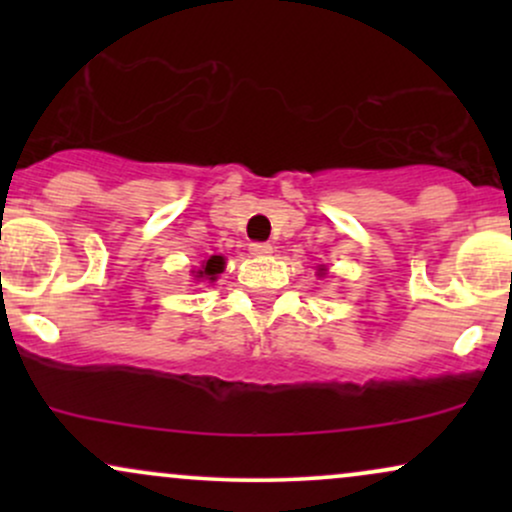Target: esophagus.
I'll return each instance as SVG.
<instances>
[{
  "label": "esophagus",
  "instance_id": "34e87169",
  "mask_svg": "<svg viewBox=\"0 0 512 512\" xmlns=\"http://www.w3.org/2000/svg\"><path fill=\"white\" fill-rule=\"evenodd\" d=\"M250 252H252V255H255V257H264V255H272L274 248H272V245H269V243H252V245H250Z\"/></svg>",
  "mask_w": 512,
  "mask_h": 512
}]
</instances>
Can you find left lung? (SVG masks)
Masks as SVG:
<instances>
[{
  "mask_svg": "<svg viewBox=\"0 0 512 512\" xmlns=\"http://www.w3.org/2000/svg\"><path fill=\"white\" fill-rule=\"evenodd\" d=\"M320 272H322V269H320Z\"/></svg>",
  "mask_w": 512,
  "mask_h": 512,
  "instance_id": "obj_1",
  "label": "left lung"
}]
</instances>
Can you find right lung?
Instances as JSON below:
<instances>
[{
  "label": "right lung",
  "mask_w": 512,
  "mask_h": 512,
  "mask_svg": "<svg viewBox=\"0 0 512 512\" xmlns=\"http://www.w3.org/2000/svg\"><path fill=\"white\" fill-rule=\"evenodd\" d=\"M223 267H226V260H223L221 255H211L207 262L202 264V269H197L195 272V279L197 281H216V276L223 272Z\"/></svg>",
  "instance_id": "right-lung-1"
}]
</instances>
